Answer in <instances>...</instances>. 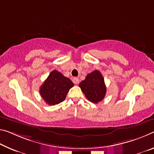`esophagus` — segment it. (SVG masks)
I'll use <instances>...</instances> for the list:
<instances>
[{
    "instance_id": "1",
    "label": "esophagus",
    "mask_w": 154,
    "mask_h": 154,
    "mask_svg": "<svg viewBox=\"0 0 154 154\" xmlns=\"http://www.w3.org/2000/svg\"><path fill=\"white\" fill-rule=\"evenodd\" d=\"M72 82L75 84H78V83H79V79H78L77 77H73L72 78Z\"/></svg>"
}]
</instances>
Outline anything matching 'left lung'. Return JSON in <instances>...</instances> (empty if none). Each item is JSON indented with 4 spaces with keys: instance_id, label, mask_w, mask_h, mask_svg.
Returning <instances> with one entry per match:
<instances>
[{
    "instance_id": "obj_1",
    "label": "left lung",
    "mask_w": 154,
    "mask_h": 154,
    "mask_svg": "<svg viewBox=\"0 0 154 154\" xmlns=\"http://www.w3.org/2000/svg\"><path fill=\"white\" fill-rule=\"evenodd\" d=\"M79 86L86 98L92 103H98L106 96V86L104 79L97 70L89 73Z\"/></svg>"
}]
</instances>
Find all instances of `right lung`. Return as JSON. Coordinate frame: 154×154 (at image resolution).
I'll use <instances>...</instances> for the list:
<instances>
[{
  "label": "right lung",
  "instance_id": "1",
  "mask_svg": "<svg viewBox=\"0 0 154 154\" xmlns=\"http://www.w3.org/2000/svg\"><path fill=\"white\" fill-rule=\"evenodd\" d=\"M73 86L71 80L54 70L41 86L40 93L46 103L54 106L64 101L68 92Z\"/></svg>",
  "mask_w": 154,
  "mask_h": 154
}]
</instances>
